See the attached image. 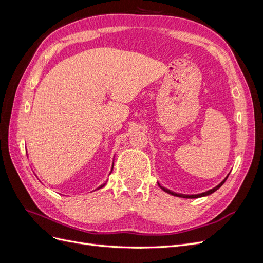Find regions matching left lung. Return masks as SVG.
<instances>
[{"instance_id": "8db88e82", "label": "left lung", "mask_w": 263, "mask_h": 263, "mask_svg": "<svg viewBox=\"0 0 263 263\" xmlns=\"http://www.w3.org/2000/svg\"><path fill=\"white\" fill-rule=\"evenodd\" d=\"M227 179V178H226ZM226 179L222 181L221 183H219V184L216 186V187H214V189H212V190H210V191H208V192H204V193H201V194H196V195H183V194H177V193H174V192H172V191H170V190H168V189H165V187H162V186H160L164 192H166V193H169V194H171V195H174V196H179V197H184V198H196V197H202V196H206V195H210V194H212L213 192H215V191L216 190H218L222 184H224L225 183V181H226Z\"/></svg>"}]
</instances>
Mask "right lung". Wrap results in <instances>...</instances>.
<instances>
[{
  "label": "right lung",
  "instance_id": "1",
  "mask_svg": "<svg viewBox=\"0 0 263 263\" xmlns=\"http://www.w3.org/2000/svg\"><path fill=\"white\" fill-rule=\"evenodd\" d=\"M112 169H113V168H112ZM104 185H105V184H103V185H101V186H100V187H99V189H101V187H103V186H104Z\"/></svg>",
  "mask_w": 263,
  "mask_h": 263
}]
</instances>
